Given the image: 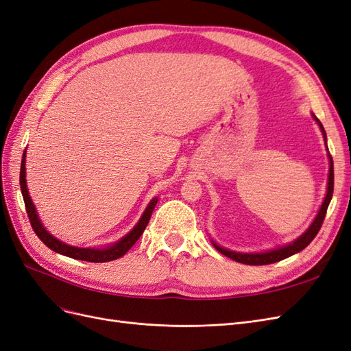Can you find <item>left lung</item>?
Returning a JSON list of instances; mask_svg holds the SVG:
<instances>
[{"label":"left lung","mask_w":351,"mask_h":351,"mask_svg":"<svg viewBox=\"0 0 351 351\" xmlns=\"http://www.w3.org/2000/svg\"><path fill=\"white\" fill-rule=\"evenodd\" d=\"M313 119L316 120L317 124H319L321 130H322V134L325 137V142H326V133L324 130L321 121L317 120L315 115H313ZM328 156H329V176H328L326 196L324 199V204H322L319 212H317L315 221L312 222L311 227L307 228L299 239H295L293 243L287 244V246H284V247L274 249V250L263 252V253H240V252H232V250L221 247V246H218L217 243L212 241V244H214L215 249L218 252H221L222 254H226L227 258L236 261V262H240V263H244V265H269V263H275V262H280V261H282L285 258H289V256H291V254L299 253L300 250H303L304 247L309 246V243L316 237V234H317V232H319V230L322 227V222H324L325 215H326L328 205H329V202H331V199H332V192H334V162H332V156L329 155V154H328Z\"/></svg>","instance_id":"8db88e82"}]
</instances>
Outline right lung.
I'll return each mask as SVG.
<instances>
[{
    "instance_id": "right-lung-1",
    "label": "right lung",
    "mask_w": 351,
    "mask_h": 351,
    "mask_svg": "<svg viewBox=\"0 0 351 351\" xmlns=\"http://www.w3.org/2000/svg\"><path fill=\"white\" fill-rule=\"evenodd\" d=\"M20 189H22V195H23V200H25V206H26V212L27 217L30 221V226L34 228V231L36 232V236L40 239V241L48 246L51 250H54L60 254H64V256L73 258V259H79V261H86V262H110V261H115L129 252L132 249L133 244L139 240V237L143 234V231L147 226V222L151 219V215L154 212V208L156 205L158 199L154 197L151 200V204L146 206L143 215L141 217L139 222L134 226V228L125 234L124 237H121L119 241L111 244V246H107L104 249H83V247H74L70 246V244H66L60 241L58 239H56L54 236H51L49 232L44 228V226L40 224V219L38 217V212L35 209L34 202H32L30 196H29V190L26 186V151L23 152V158H22V167H20Z\"/></svg>"
}]
</instances>
